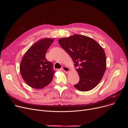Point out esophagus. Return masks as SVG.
Segmentation results:
<instances>
[{
	"label": "esophagus",
	"mask_w": 128,
	"mask_h": 128,
	"mask_svg": "<svg viewBox=\"0 0 128 128\" xmlns=\"http://www.w3.org/2000/svg\"><path fill=\"white\" fill-rule=\"evenodd\" d=\"M61 70H62L66 73H68L70 72L69 68H68V67H66V66H63Z\"/></svg>",
	"instance_id": "34e87169"
}]
</instances>
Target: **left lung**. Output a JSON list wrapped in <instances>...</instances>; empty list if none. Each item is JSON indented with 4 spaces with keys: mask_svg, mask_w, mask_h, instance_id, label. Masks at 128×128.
I'll use <instances>...</instances> for the list:
<instances>
[{
    "mask_svg": "<svg viewBox=\"0 0 128 128\" xmlns=\"http://www.w3.org/2000/svg\"><path fill=\"white\" fill-rule=\"evenodd\" d=\"M58 43L73 60L79 76L74 85L81 91L93 89L101 80L106 68V58L102 47L93 39L75 34L58 39Z\"/></svg>",
    "mask_w": 128,
    "mask_h": 128,
    "instance_id": "left-lung-1",
    "label": "left lung"
}]
</instances>
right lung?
<instances>
[{
	"label": "right lung",
	"mask_w": 128,
	"mask_h": 128,
	"mask_svg": "<svg viewBox=\"0 0 128 128\" xmlns=\"http://www.w3.org/2000/svg\"><path fill=\"white\" fill-rule=\"evenodd\" d=\"M54 41L44 38L31 46L21 62L20 70L24 82L32 88L41 89L53 79L55 71L52 62L46 58L47 50Z\"/></svg>",
	"instance_id": "add662e5"
}]
</instances>
